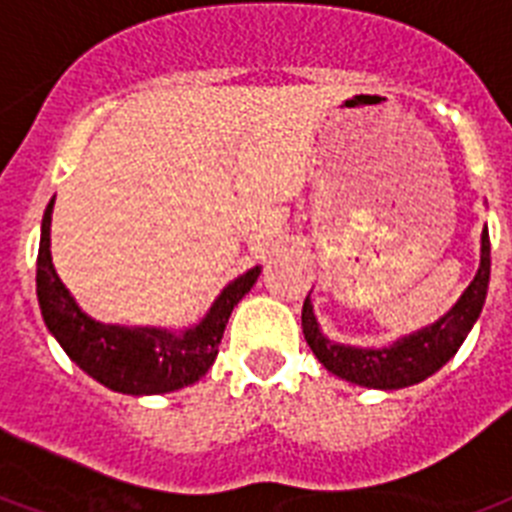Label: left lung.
Masks as SVG:
<instances>
[{"instance_id":"obj_1","label":"left lung","mask_w":512,"mask_h":512,"mask_svg":"<svg viewBox=\"0 0 512 512\" xmlns=\"http://www.w3.org/2000/svg\"><path fill=\"white\" fill-rule=\"evenodd\" d=\"M489 231L482 229V249H479V270L458 302L437 317L432 325L414 330L409 336L395 338L388 346H349V343L330 341L322 333L315 317L312 299H304L302 330L309 349L317 356L322 367L336 377L362 388L375 390H401L427 380L440 372L445 364L461 349L471 328L482 315L484 299L489 289Z\"/></svg>"}]
</instances>
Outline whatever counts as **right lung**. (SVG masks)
<instances>
[{
  "label": "right lung",
  "mask_w": 512,
  "mask_h": 512,
  "mask_svg": "<svg viewBox=\"0 0 512 512\" xmlns=\"http://www.w3.org/2000/svg\"><path fill=\"white\" fill-rule=\"evenodd\" d=\"M51 213L54 197L41 221L36 294L46 328L64 354L85 375L124 395L171 393L200 380L216 362L231 309L260 278V265L223 286L208 312L182 330L101 322L83 312L51 263Z\"/></svg>",
  "instance_id": "obj_1"
}]
</instances>
